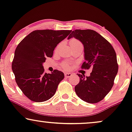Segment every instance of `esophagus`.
<instances>
[{
    "label": "esophagus",
    "mask_w": 132,
    "mask_h": 132,
    "mask_svg": "<svg viewBox=\"0 0 132 132\" xmlns=\"http://www.w3.org/2000/svg\"><path fill=\"white\" fill-rule=\"evenodd\" d=\"M71 76H72V74L71 73H65V77H67V78H68V77H70Z\"/></svg>",
    "instance_id": "obj_1"
}]
</instances>
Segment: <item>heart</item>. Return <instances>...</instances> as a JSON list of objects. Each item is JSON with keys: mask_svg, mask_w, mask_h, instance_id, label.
<instances>
[{"mask_svg": "<svg viewBox=\"0 0 132 132\" xmlns=\"http://www.w3.org/2000/svg\"><path fill=\"white\" fill-rule=\"evenodd\" d=\"M70 47H71V48H77V47L83 48L82 43H81L80 41L78 40V39H75V38H72L71 39H70ZM59 47H60V45H58V46L56 47V51H57V50L59 49ZM62 67L63 69L67 70L70 67V64L67 62H63L62 64Z\"/></svg>", "mask_w": 132, "mask_h": 132, "instance_id": "b5f03b06", "label": "heart"}]
</instances>
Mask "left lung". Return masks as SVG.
Segmentation results:
<instances>
[{
	"label": "left lung",
	"instance_id": "left-lung-1",
	"mask_svg": "<svg viewBox=\"0 0 132 132\" xmlns=\"http://www.w3.org/2000/svg\"><path fill=\"white\" fill-rule=\"evenodd\" d=\"M75 38L84 47L85 61L82 68H92L89 76L77 74L79 83L75 89L79 98L89 103L100 102L109 93L118 73L117 55L112 45L91 29L73 30L68 39Z\"/></svg>",
	"mask_w": 132,
	"mask_h": 132
}]
</instances>
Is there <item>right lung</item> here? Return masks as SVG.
Wrapping results in <instances>:
<instances>
[{"instance_id":"1","label":"right lung","mask_w":132,"mask_h":132,"mask_svg":"<svg viewBox=\"0 0 132 132\" xmlns=\"http://www.w3.org/2000/svg\"><path fill=\"white\" fill-rule=\"evenodd\" d=\"M71 30H37L27 35L14 53L12 70L15 82L23 93L35 102H43L52 97L64 78L62 71L55 70L45 73L43 63L52 57L55 48Z\"/></svg>"}]
</instances>
